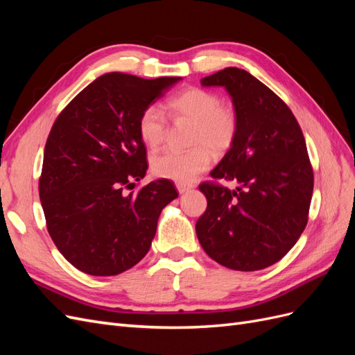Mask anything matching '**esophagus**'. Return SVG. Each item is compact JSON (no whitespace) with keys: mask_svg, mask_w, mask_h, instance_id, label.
Instances as JSON below:
<instances>
[{"mask_svg":"<svg viewBox=\"0 0 355 355\" xmlns=\"http://www.w3.org/2000/svg\"><path fill=\"white\" fill-rule=\"evenodd\" d=\"M176 188H178V191H179V194H185V192L189 191L192 187H191V185H185V184H178Z\"/></svg>","mask_w":355,"mask_h":355,"instance_id":"34e87169","label":"esophagus"}]
</instances>
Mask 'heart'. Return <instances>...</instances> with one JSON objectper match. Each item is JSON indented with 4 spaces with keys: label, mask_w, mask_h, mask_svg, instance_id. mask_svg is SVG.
<instances>
[{
    "label": "heart",
    "mask_w": 355,
    "mask_h": 355,
    "mask_svg": "<svg viewBox=\"0 0 355 355\" xmlns=\"http://www.w3.org/2000/svg\"><path fill=\"white\" fill-rule=\"evenodd\" d=\"M173 116H184L194 123L191 130V144L197 145L188 151H164L153 157L154 175L175 180L178 184H191L201 171L210 166L211 151L223 153L232 145L239 130L237 114L228 105H220L216 93L191 87L167 102ZM139 135L149 148H157L166 137V116L159 108L151 105L139 116Z\"/></svg>",
    "instance_id": "heart-1"
}]
</instances>
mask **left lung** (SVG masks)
I'll return each instance as SVG.
<instances>
[{
  "instance_id": "left-lung-1",
  "label": "left lung",
  "mask_w": 355,
  "mask_h": 355,
  "mask_svg": "<svg viewBox=\"0 0 355 355\" xmlns=\"http://www.w3.org/2000/svg\"><path fill=\"white\" fill-rule=\"evenodd\" d=\"M232 99L239 130L210 176L237 182L228 189L201 184L207 209L197 237L213 261L235 271H257L292 249L308 222L314 175L302 130L288 106L240 68L201 80Z\"/></svg>"
}]
</instances>
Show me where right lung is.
<instances>
[{
    "instance_id": "right-lung-1",
    "label": "right lung",
    "mask_w": 355,
    "mask_h": 355,
    "mask_svg": "<svg viewBox=\"0 0 355 355\" xmlns=\"http://www.w3.org/2000/svg\"><path fill=\"white\" fill-rule=\"evenodd\" d=\"M180 77L111 72L80 92L51 127L40 200L53 243L77 270L99 277L130 270L148 253L159 213L178 197L158 179L137 194L148 161L139 116Z\"/></svg>"
}]
</instances>
